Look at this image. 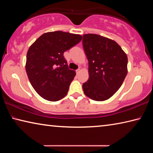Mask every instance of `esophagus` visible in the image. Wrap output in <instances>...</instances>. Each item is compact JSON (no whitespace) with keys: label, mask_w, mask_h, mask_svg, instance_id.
Masks as SVG:
<instances>
[{"label":"esophagus","mask_w":153,"mask_h":153,"mask_svg":"<svg viewBox=\"0 0 153 153\" xmlns=\"http://www.w3.org/2000/svg\"><path fill=\"white\" fill-rule=\"evenodd\" d=\"M80 71H81V70H80V69H77V70H76V73H77V74H78V73H79V72H80Z\"/></svg>","instance_id":"obj_1"}]
</instances>
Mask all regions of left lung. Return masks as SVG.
<instances>
[{
  "label": "left lung",
  "mask_w": 153,
  "mask_h": 153,
  "mask_svg": "<svg viewBox=\"0 0 153 153\" xmlns=\"http://www.w3.org/2000/svg\"><path fill=\"white\" fill-rule=\"evenodd\" d=\"M82 44L89 74L83 90L92 100L104 101L122 85L128 74V56L115 41L98 34L83 35Z\"/></svg>",
  "instance_id": "8db88e82"
}]
</instances>
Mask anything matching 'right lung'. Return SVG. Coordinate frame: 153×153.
<instances>
[{
  "mask_svg": "<svg viewBox=\"0 0 153 153\" xmlns=\"http://www.w3.org/2000/svg\"><path fill=\"white\" fill-rule=\"evenodd\" d=\"M82 36L55 31L46 32L30 46L25 70L33 89L49 101H57L67 94L76 71L69 69L63 53L82 40Z\"/></svg>",
  "mask_w": 153,
  "mask_h": 153,
  "instance_id": "1",
  "label": "right lung"
}]
</instances>
